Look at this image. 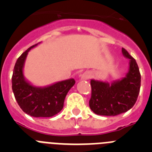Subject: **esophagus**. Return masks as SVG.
<instances>
[{
  "label": "esophagus",
  "instance_id": "esophagus-1",
  "mask_svg": "<svg viewBox=\"0 0 152 152\" xmlns=\"http://www.w3.org/2000/svg\"><path fill=\"white\" fill-rule=\"evenodd\" d=\"M90 77H91V75H90V73H88V72H84V74H82V75H81V80H87L90 78Z\"/></svg>",
  "mask_w": 152,
  "mask_h": 152
}]
</instances>
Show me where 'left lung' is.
<instances>
[{
  "label": "left lung",
  "instance_id": "1",
  "mask_svg": "<svg viewBox=\"0 0 152 152\" xmlns=\"http://www.w3.org/2000/svg\"><path fill=\"white\" fill-rule=\"evenodd\" d=\"M123 56L129 59L128 72L121 79L112 83L91 79V97L89 106L94 113L116 116L133 107L139 96L141 75L136 61L122 48Z\"/></svg>",
  "mask_w": 152,
  "mask_h": 152
}]
</instances>
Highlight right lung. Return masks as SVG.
I'll return each mask as SVG.
<instances>
[{"instance_id":"1","label":"right lung","mask_w":152,"mask_h":152,"mask_svg":"<svg viewBox=\"0 0 152 152\" xmlns=\"http://www.w3.org/2000/svg\"><path fill=\"white\" fill-rule=\"evenodd\" d=\"M37 45L29 48L17 60L12 76V90L24 113L33 117H51L62 110L64 98L75 85V80L70 78L45 87H37L26 80L23 75L24 64L28 52Z\"/></svg>"}]
</instances>
